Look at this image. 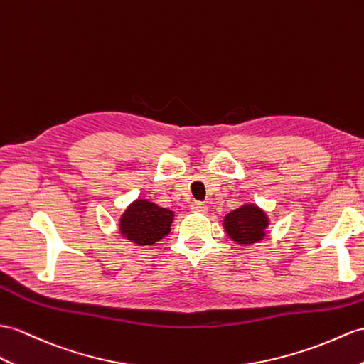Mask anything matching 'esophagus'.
Wrapping results in <instances>:
<instances>
[{
    "label": "esophagus",
    "instance_id": "esophagus-1",
    "mask_svg": "<svg viewBox=\"0 0 364 364\" xmlns=\"http://www.w3.org/2000/svg\"><path fill=\"white\" fill-rule=\"evenodd\" d=\"M207 210H208V207H207L203 202L194 200V202L191 203V211H194V213H207Z\"/></svg>",
    "mask_w": 364,
    "mask_h": 364
}]
</instances>
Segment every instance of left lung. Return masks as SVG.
<instances>
[{
  "instance_id": "obj_1",
  "label": "left lung",
  "mask_w": 364,
  "mask_h": 364,
  "mask_svg": "<svg viewBox=\"0 0 364 364\" xmlns=\"http://www.w3.org/2000/svg\"><path fill=\"white\" fill-rule=\"evenodd\" d=\"M225 232L236 242L252 244L264 237L265 227L269 225L267 216L255 205H244L225 216Z\"/></svg>"
}]
</instances>
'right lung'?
<instances>
[{"label": "right lung", "mask_w": 364, "mask_h": 364, "mask_svg": "<svg viewBox=\"0 0 364 364\" xmlns=\"http://www.w3.org/2000/svg\"><path fill=\"white\" fill-rule=\"evenodd\" d=\"M173 211L148 200H136L120 219V232L129 241L149 245L170 233Z\"/></svg>", "instance_id": "add662e5"}]
</instances>
